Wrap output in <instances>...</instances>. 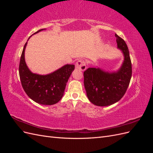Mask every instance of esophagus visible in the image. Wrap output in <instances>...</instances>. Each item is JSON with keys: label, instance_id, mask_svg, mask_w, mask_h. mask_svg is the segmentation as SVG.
I'll return each mask as SVG.
<instances>
[{"label": "esophagus", "instance_id": "1", "mask_svg": "<svg viewBox=\"0 0 153 153\" xmlns=\"http://www.w3.org/2000/svg\"><path fill=\"white\" fill-rule=\"evenodd\" d=\"M76 69L80 71H84L86 69V63L84 61H78L75 64Z\"/></svg>", "mask_w": 153, "mask_h": 153}]
</instances>
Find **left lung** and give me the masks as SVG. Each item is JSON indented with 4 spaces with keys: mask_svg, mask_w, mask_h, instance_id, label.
<instances>
[{
    "mask_svg": "<svg viewBox=\"0 0 153 153\" xmlns=\"http://www.w3.org/2000/svg\"><path fill=\"white\" fill-rule=\"evenodd\" d=\"M115 36L117 48L124 57L119 70L108 72L100 68H89L84 72L87 98L96 106H108L119 101L126 92L131 78V62L127 45L121 37L116 34Z\"/></svg>",
    "mask_w": 153,
    "mask_h": 153,
    "instance_id": "1",
    "label": "left lung"
}]
</instances>
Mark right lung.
Returning <instances> with one entry per match:
<instances>
[{
  "label": "right lung",
  "mask_w": 153,
  "mask_h": 153,
  "mask_svg": "<svg viewBox=\"0 0 153 153\" xmlns=\"http://www.w3.org/2000/svg\"><path fill=\"white\" fill-rule=\"evenodd\" d=\"M43 30L45 29L39 30L34 34ZM27 44V42L23 49L19 65V75L23 89L27 96L37 103L44 105L57 103L62 98L66 83L75 69V65L66 64L45 75L32 73L25 61Z\"/></svg>",
  "instance_id": "right-lung-1"
}]
</instances>
